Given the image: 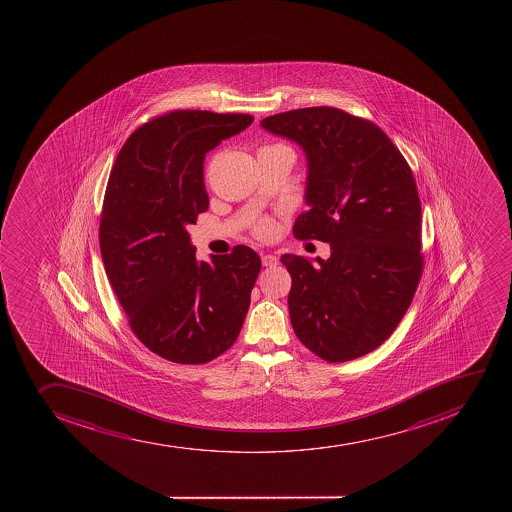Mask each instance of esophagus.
I'll list each match as a JSON object with an SVG mask.
<instances>
[{"mask_svg":"<svg viewBox=\"0 0 512 512\" xmlns=\"http://www.w3.org/2000/svg\"><path fill=\"white\" fill-rule=\"evenodd\" d=\"M277 264H279V259L275 257L274 253H264L262 255V265L264 267H275Z\"/></svg>","mask_w":512,"mask_h":512,"instance_id":"esophagus-1","label":"esophagus"}]
</instances>
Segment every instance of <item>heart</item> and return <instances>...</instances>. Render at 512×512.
<instances>
[{"instance_id": "b5f03b06", "label": "heart", "mask_w": 512, "mask_h": 512, "mask_svg": "<svg viewBox=\"0 0 512 512\" xmlns=\"http://www.w3.org/2000/svg\"><path fill=\"white\" fill-rule=\"evenodd\" d=\"M253 232L260 238H270L275 233V223L270 218H260L259 222L255 223Z\"/></svg>"}]
</instances>
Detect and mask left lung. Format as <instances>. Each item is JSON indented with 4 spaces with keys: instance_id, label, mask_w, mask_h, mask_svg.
I'll return each instance as SVG.
<instances>
[{
    "instance_id": "left-lung-1",
    "label": "left lung",
    "mask_w": 512,
    "mask_h": 512,
    "mask_svg": "<svg viewBox=\"0 0 512 512\" xmlns=\"http://www.w3.org/2000/svg\"><path fill=\"white\" fill-rule=\"evenodd\" d=\"M260 127L305 153L309 210L295 237L330 243L327 260L280 259L295 335L329 362L369 354L399 325L422 274L414 175L377 125L339 108L290 110Z\"/></svg>"
}]
</instances>
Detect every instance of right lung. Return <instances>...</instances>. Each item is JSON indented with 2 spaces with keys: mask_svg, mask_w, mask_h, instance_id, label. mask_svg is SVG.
Here are the masks:
<instances>
[{
  "mask_svg": "<svg viewBox=\"0 0 512 512\" xmlns=\"http://www.w3.org/2000/svg\"><path fill=\"white\" fill-rule=\"evenodd\" d=\"M252 122L243 113H167L128 137L110 173L103 265L133 334L177 364H205L232 347L262 267L245 245L198 260L187 232L208 208L205 155Z\"/></svg>",
  "mask_w": 512,
  "mask_h": 512,
  "instance_id": "add662e5",
  "label": "right lung"
}]
</instances>
